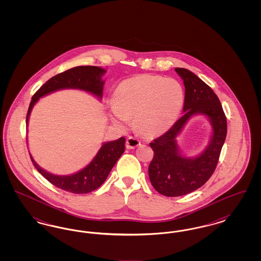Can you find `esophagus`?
Instances as JSON below:
<instances>
[{"mask_svg": "<svg viewBox=\"0 0 261 261\" xmlns=\"http://www.w3.org/2000/svg\"><path fill=\"white\" fill-rule=\"evenodd\" d=\"M139 145H141V142L134 137H129L126 141V148L127 149H135Z\"/></svg>", "mask_w": 261, "mask_h": 261, "instance_id": "obj_1", "label": "esophagus"}]
</instances>
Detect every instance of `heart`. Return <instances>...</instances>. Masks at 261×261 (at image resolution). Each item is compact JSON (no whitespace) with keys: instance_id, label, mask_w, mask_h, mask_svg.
Wrapping results in <instances>:
<instances>
[{"instance_id":"obj_1","label":"heart","mask_w":261,"mask_h":261,"mask_svg":"<svg viewBox=\"0 0 261 261\" xmlns=\"http://www.w3.org/2000/svg\"><path fill=\"white\" fill-rule=\"evenodd\" d=\"M112 121L124 126L134 118L137 129L144 135L166 132L176 122L184 105V90L173 78L160 75H140L122 81L114 92Z\"/></svg>"}]
</instances>
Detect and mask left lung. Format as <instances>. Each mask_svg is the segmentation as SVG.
<instances>
[{
	"label": "left lung",
	"mask_w": 261,
	"mask_h": 261,
	"mask_svg": "<svg viewBox=\"0 0 261 261\" xmlns=\"http://www.w3.org/2000/svg\"><path fill=\"white\" fill-rule=\"evenodd\" d=\"M185 85L184 114L173 126L149 144L153 158L149 176L152 187L165 197H180L202 185L214 172L227 135V119L221 102L207 84L186 68H175ZM197 113L211 119L214 134L211 144L198 158L179 154L175 137L191 116Z\"/></svg>",
	"instance_id": "8db88e82"
}]
</instances>
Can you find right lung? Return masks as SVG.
Wrapping results in <instances>:
<instances>
[{
    "label": "right lung",
    "instance_id": "obj_1",
    "mask_svg": "<svg viewBox=\"0 0 261 261\" xmlns=\"http://www.w3.org/2000/svg\"><path fill=\"white\" fill-rule=\"evenodd\" d=\"M105 72V69L98 66L85 65L76 66L60 74L55 75L33 95L26 115V124L28 123L30 112L39 98L50 94L54 91L65 88L80 89L92 93L100 99L102 96L105 83L101 81V75ZM124 137H121L116 141L106 143L101 146L94 160L85 168L77 173L67 176L54 175L45 171L34 162L31 154H29L33 165L39 171V173L42 174L54 186L72 194L80 195L88 194L98 189L106 181L112 167L124 152Z\"/></svg>",
    "mask_w": 261,
    "mask_h": 261
}]
</instances>
